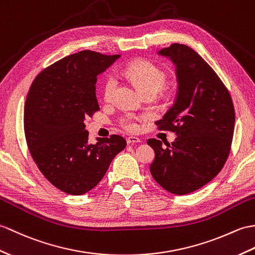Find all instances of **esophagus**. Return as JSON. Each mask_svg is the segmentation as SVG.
Wrapping results in <instances>:
<instances>
[{
  "instance_id": "34e87169",
  "label": "esophagus",
  "mask_w": 255,
  "mask_h": 255,
  "mask_svg": "<svg viewBox=\"0 0 255 255\" xmlns=\"http://www.w3.org/2000/svg\"><path fill=\"white\" fill-rule=\"evenodd\" d=\"M141 140L137 137H128L127 138V143L128 144H135V143H140Z\"/></svg>"
}]
</instances>
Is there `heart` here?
I'll return each mask as SVG.
<instances>
[{
  "instance_id": "1",
  "label": "heart",
  "mask_w": 255,
  "mask_h": 255,
  "mask_svg": "<svg viewBox=\"0 0 255 255\" xmlns=\"http://www.w3.org/2000/svg\"><path fill=\"white\" fill-rule=\"evenodd\" d=\"M126 75L131 79L140 91L145 93H158L166 82V74L164 73L154 63L145 60H139L130 63L126 67ZM117 86V78L115 75H110L105 79L103 86V97L105 101H111ZM143 117L133 114H125L120 118V125L128 131H137L139 122Z\"/></svg>"
}]
</instances>
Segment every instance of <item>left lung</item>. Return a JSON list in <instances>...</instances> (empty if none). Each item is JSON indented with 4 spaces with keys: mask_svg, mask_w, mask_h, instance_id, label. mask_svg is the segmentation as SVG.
Segmentation results:
<instances>
[{
    "mask_svg": "<svg viewBox=\"0 0 255 255\" xmlns=\"http://www.w3.org/2000/svg\"><path fill=\"white\" fill-rule=\"evenodd\" d=\"M158 54L175 64L178 91L156 125L177 138L166 147L159 140H147L155 153L150 171L165 190L182 195L203 187L223 168L233 141L235 110L220 77L191 47L174 43Z\"/></svg>",
    "mask_w": 255,
    "mask_h": 255,
    "instance_id": "1",
    "label": "left lung"
}]
</instances>
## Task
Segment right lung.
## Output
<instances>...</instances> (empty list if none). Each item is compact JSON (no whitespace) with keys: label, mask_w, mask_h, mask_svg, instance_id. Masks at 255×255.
Returning <instances> with one entry per match:
<instances>
[{"label":"right lung","mask_w":255,"mask_h":255,"mask_svg":"<svg viewBox=\"0 0 255 255\" xmlns=\"http://www.w3.org/2000/svg\"><path fill=\"white\" fill-rule=\"evenodd\" d=\"M120 57L90 50L75 53L42 70L29 89L23 110L28 149L41 173L63 192L90 191L126 147L117 134L89 143L84 123L100 110L98 76Z\"/></svg>","instance_id":"1"}]
</instances>
